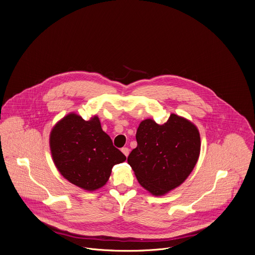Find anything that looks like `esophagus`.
<instances>
[{
    "instance_id": "esophagus-1",
    "label": "esophagus",
    "mask_w": 255,
    "mask_h": 255,
    "mask_svg": "<svg viewBox=\"0 0 255 255\" xmlns=\"http://www.w3.org/2000/svg\"><path fill=\"white\" fill-rule=\"evenodd\" d=\"M121 151H122V153L126 156V157H128V155H129V152H130V150H129V148H127V147H123L122 149H121Z\"/></svg>"
}]
</instances>
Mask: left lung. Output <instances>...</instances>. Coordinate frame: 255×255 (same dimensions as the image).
Segmentation results:
<instances>
[{"label": "left lung", "mask_w": 255, "mask_h": 255, "mask_svg": "<svg viewBox=\"0 0 255 255\" xmlns=\"http://www.w3.org/2000/svg\"><path fill=\"white\" fill-rule=\"evenodd\" d=\"M136 140L137 147L127 161L139 184L154 196H163L180 186L199 158L198 128L173 113L162 125L150 118L143 120Z\"/></svg>", "instance_id": "1"}]
</instances>
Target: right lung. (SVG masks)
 I'll return each mask as SVG.
<instances>
[{
  "label": "right lung",
  "mask_w": 255,
  "mask_h": 255,
  "mask_svg": "<svg viewBox=\"0 0 255 255\" xmlns=\"http://www.w3.org/2000/svg\"><path fill=\"white\" fill-rule=\"evenodd\" d=\"M53 162L61 175L89 192L103 187L115 164L126 156L113 146L98 116L85 121L72 112L59 120L50 133Z\"/></svg>",
  "instance_id": "right-lung-1"
}]
</instances>
